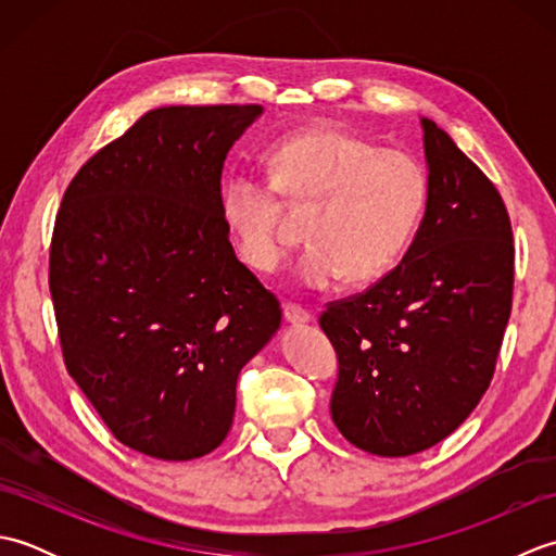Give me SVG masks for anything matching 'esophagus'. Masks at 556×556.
Wrapping results in <instances>:
<instances>
[{
	"mask_svg": "<svg viewBox=\"0 0 556 556\" xmlns=\"http://www.w3.org/2000/svg\"><path fill=\"white\" fill-rule=\"evenodd\" d=\"M285 320L289 325H305V323H311V313L301 308V305H296V303H287L285 305Z\"/></svg>",
	"mask_w": 556,
	"mask_h": 556,
	"instance_id": "34e87169",
	"label": "esophagus"
}]
</instances>
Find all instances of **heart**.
Masks as SVG:
<instances>
[{
    "instance_id": "obj_1",
    "label": "heart",
    "mask_w": 556,
    "mask_h": 556,
    "mask_svg": "<svg viewBox=\"0 0 556 556\" xmlns=\"http://www.w3.org/2000/svg\"><path fill=\"white\" fill-rule=\"evenodd\" d=\"M269 178L236 169L222 188V219L236 255L269 275L289 253L281 198L308 212L296 265L305 289L375 281L392 269L428 203V176L406 150L377 148L337 126H315L267 150Z\"/></svg>"
}]
</instances>
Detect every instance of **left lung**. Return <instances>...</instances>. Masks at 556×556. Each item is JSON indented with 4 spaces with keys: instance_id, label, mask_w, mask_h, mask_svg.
Masks as SVG:
<instances>
[{
    "instance_id": "left-lung-1",
    "label": "left lung",
    "mask_w": 556,
    "mask_h": 556,
    "mask_svg": "<svg viewBox=\"0 0 556 556\" xmlns=\"http://www.w3.org/2000/svg\"><path fill=\"white\" fill-rule=\"evenodd\" d=\"M428 203L404 260L320 315L339 380L332 420L377 456L452 434L488 392L514 293V236L497 188L432 119H420Z\"/></svg>"
}]
</instances>
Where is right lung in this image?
<instances>
[{
    "label": "right lung",
    "mask_w": 556,
    "mask_h": 556,
    "mask_svg": "<svg viewBox=\"0 0 556 556\" xmlns=\"http://www.w3.org/2000/svg\"><path fill=\"white\" fill-rule=\"evenodd\" d=\"M260 104L160 108L68 184L50 291L68 375L122 444L162 460L227 437L281 308L233 253L222 169Z\"/></svg>",
    "instance_id": "1"
}]
</instances>
